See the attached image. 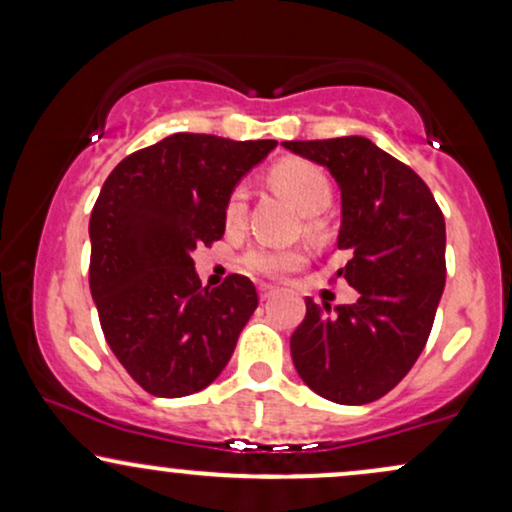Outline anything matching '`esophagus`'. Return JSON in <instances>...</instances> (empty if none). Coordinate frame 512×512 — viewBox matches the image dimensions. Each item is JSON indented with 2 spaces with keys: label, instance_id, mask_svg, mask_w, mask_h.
<instances>
[{
  "label": "esophagus",
  "instance_id": "esophagus-1",
  "mask_svg": "<svg viewBox=\"0 0 512 512\" xmlns=\"http://www.w3.org/2000/svg\"><path fill=\"white\" fill-rule=\"evenodd\" d=\"M274 293H276L274 286H269V284H260V298H262V301H267V298H272Z\"/></svg>",
  "mask_w": 512,
  "mask_h": 512
}]
</instances>
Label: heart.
<instances>
[{
  "label": "heart",
  "instance_id": "1",
  "mask_svg": "<svg viewBox=\"0 0 512 512\" xmlns=\"http://www.w3.org/2000/svg\"><path fill=\"white\" fill-rule=\"evenodd\" d=\"M269 185L274 190H279L286 199H291L296 204L298 211L308 214L305 219V231L308 233H320L322 221L320 211H325L332 202V182L327 178V173L315 163L303 161V158H286L279 161L269 170ZM245 211H248V195H245L243 187H233L231 195L226 199V207H223V219L231 228H236L243 223ZM305 260L303 250H286V248H252L245 252L243 264L250 272L267 276V279H284L286 274H291L293 269L301 267Z\"/></svg>",
  "mask_w": 512,
  "mask_h": 512
}]
</instances>
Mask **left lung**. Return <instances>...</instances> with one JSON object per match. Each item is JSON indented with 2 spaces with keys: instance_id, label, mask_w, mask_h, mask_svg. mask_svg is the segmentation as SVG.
I'll list each match as a JSON object with an SVG mask.
<instances>
[{
  "instance_id": "left-lung-1",
  "label": "left lung",
  "mask_w": 512,
  "mask_h": 512,
  "mask_svg": "<svg viewBox=\"0 0 512 512\" xmlns=\"http://www.w3.org/2000/svg\"><path fill=\"white\" fill-rule=\"evenodd\" d=\"M320 163L342 190L337 276L358 291L351 305H317L291 337V358L310 390L337 404L380 399L409 373L431 334L445 289V219L419 175L366 137L284 142Z\"/></svg>"
}]
</instances>
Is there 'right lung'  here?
<instances>
[{"mask_svg":"<svg viewBox=\"0 0 512 512\" xmlns=\"http://www.w3.org/2000/svg\"><path fill=\"white\" fill-rule=\"evenodd\" d=\"M274 146L178 132L122 158L103 182L88 223V284L105 342L149 395L214 383L255 313L248 276L209 289L192 252L221 240L228 195Z\"/></svg>","mask_w":512,"mask_h":512,"instance_id":"add662e5","label":"right lung"}]
</instances>
